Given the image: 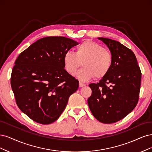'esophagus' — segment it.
Returning a JSON list of instances; mask_svg holds the SVG:
<instances>
[{"instance_id": "esophagus-1", "label": "esophagus", "mask_w": 152, "mask_h": 152, "mask_svg": "<svg viewBox=\"0 0 152 152\" xmlns=\"http://www.w3.org/2000/svg\"><path fill=\"white\" fill-rule=\"evenodd\" d=\"M86 85L85 84V83H81V82H80L79 83V86H80V87H83V86H85Z\"/></svg>"}]
</instances>
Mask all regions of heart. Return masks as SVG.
<instances>
[{
	"label": "heart",
	"mask_w": 152,
	"mask_h": 152,
	"mask_svg": "<svg viewBox=\"0 0 152 152\" xmlns=\"http://www.w3.org/2000/svg\"><path fill=\"white\" fill-rule=\"evenodd\" d=\"M65 69L69 74L74 73L83 62V67L75 76L85 82L93 79L104 77L110 70L113 58L111 53L100 44L86 40L79 44L75 52H66L63 56Z\"/></svg>",
	"instance_id": "obj_1"
}]
</instances>
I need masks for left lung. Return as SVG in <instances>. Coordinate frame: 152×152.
<instances>
[{"label": "left lung", "mask_w": 152, "mask_h": 152, "mask_svg": "<svg viewBox=\"0 0 152 152\" xmlns=\"http://www.w3.org/2000/svg\"><path fill=\"white\" fill-rule=\"evenodd\" d=\"M98 38L108 47L113 62L109 72L99 83L89 85L92 94L88 104L98 121L111 124L123 119L138 104L141 73L129 48L109 38Z\"/></svg>", "instance_id": "left-lung-1"}]
</instances>
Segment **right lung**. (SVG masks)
<instances>
[{"mask_svg":"<svg viewBox=\"0 0 152 152\" xmlns=\"http://www.w3.org/2000/svg\"><path fill=\"white\" fill-rule=\"evenodd\" d=\"M78 43L62 37L40 39L21 52L15 62L11 85L23 113L42 124L60 117L79 82L65 69L63 56Z\"/></svg>","mask_w":152,"mask_h":152,"instance_id":"right-lung-1","label":"right lung"}]
</instances>
